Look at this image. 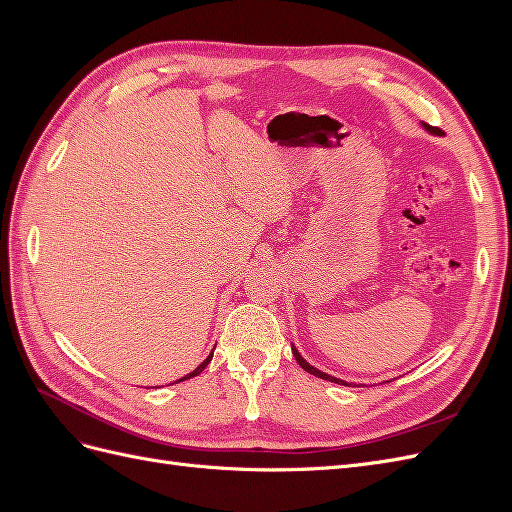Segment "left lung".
Instances as JSON below:
<instances>
[{
  "label": "left lung",
  "mask_w": 512,
  "mask_h": 512,
  "mask_svg": "<svg viewBox=\"0 0 512 512\" xmlns=\"http://www.w3.org/2000/svg\"><path fill=\"white\" fill-rule=\"evenodd\" d=\"M427 130H429V126H427ZM292 354H294V359H297V363L307 371V374H312V376H316V378H322V380H329V382H337V384H344V386H346L344 380H337V378H333V376H329V374H322L320 369H316V367L309 365L307 361H303V356H301L297 350H294V348H292ZM348 386H350V384H348Z\"/></svg>",
  "instance_id": "8db88e82"
}]
</instances>
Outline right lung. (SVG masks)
Here are the masks:
<instances>
[{
    "mask_svg": "<svg viewBox=\"0 0 512 512\" xmlns=\"http://www.w3.org/2000/svg\"><path fill=\"white\" fill-rule=\"evenodd\" d=\"M211 359H213V354H209V356H207V359H205L203 363H200V365H198V367H196V369L192 371V374H188V376H183L181 380H188V378H194V376H198V374H200V371H203V369H205V367L209 365V361H211ZM181 380H177V382H181Z\"/></svg>",
    "mask_w": 512,
    "mask_h": 512,
    "instance_id": "add662e5",
    "label": "right lung"
}]
</instances>
